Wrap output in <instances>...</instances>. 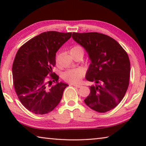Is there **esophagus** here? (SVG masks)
<instances>
[{
	"instance_id": "obj_1",
	"label": "esophagus",
	"mask_w": 146,
	"mask_h": 146,
	"mask_svg": "<svg viewBox=\"0 0 146 146\" xmlns=\"http://www.w3.org/2000/svg\"><path fill=\"white\" fill-rule=\"evenodd\" d=\"M71 85L73 86H75V87L78 88H80L82 87V86H81V85H79V84H71Z\"/></svg>"
}]
</instances>
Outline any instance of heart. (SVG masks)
I'll return each mask as SVG.
<instances>
[{
  "mask_svg": "<svg viewBox=\"0 0 146 146\" xmlns=\"http://www.w3.org/2000/svg\"><path fill=\"white\" fill-rule=\"evenodd\" d=\"M71 53L82 54L84 55V50L82 46H75L73 47L70 50ZM84 71L80 68L77 69H70V70H66L63 73L62 77L66 82L70 83H77L80 80L83 76Z\"/></svg>",
  "mask_w": 146,
  "mask_h": 146,
  "instance_id": "heart-1",
  "label": "heart"
}]
</instances>
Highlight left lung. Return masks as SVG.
<instances>
[{"label": "left lung", "instance_id": "8db88e82", "mask_svg": "<svg viewBox=\"0 0 146 146\" xmlns=\"http://www.w3.org/2000/svg\"><path fill=\"white\" fill-rule=\"evenodd\" d=\"M73 40L86 49L91 63L86 78L95 85L84 102L91 109L106 113L114 109L125 96L130 76L127 53L118 42L106 35L73 33Z\"/></svg>", "mask_w": 146, "mask_h": 146}]
</instances>
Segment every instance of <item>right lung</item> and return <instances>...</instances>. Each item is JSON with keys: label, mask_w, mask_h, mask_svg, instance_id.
<instances>
[{"label": "right lung", "mask_w": 146, "mask_h": 146, "mask_svg": "<svg viewBox=\"0 0 146 146\" xmlns=\"http://www.w3.org/2000/svg\"><path fill=\"white\" fill-rule=\"evenodd\" d=\"M71 35L44 32L23 44L17 51L12 68L13 85L19 99L29 111L47 114L61 100L68 85L58 82L59 76L52 69L56 64V51Z\"/></svg>", "instance_id": "1"}]
</instances>
